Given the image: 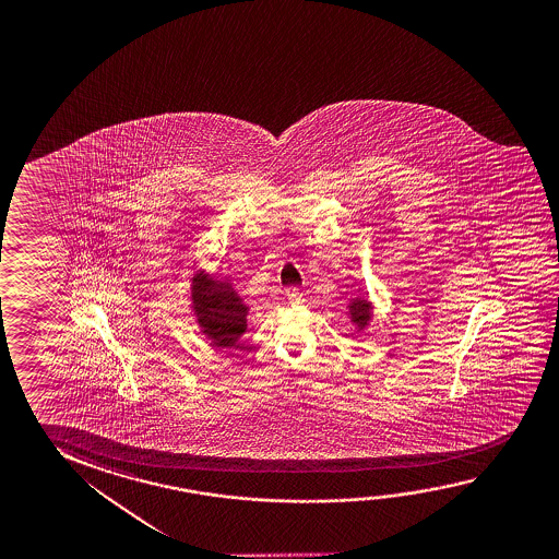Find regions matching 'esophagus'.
Returning <instances> with one entry per match:
<instances>
[{"mask_svg":"<svg viewBox=\"0 0 559 559\" xmlns=\"http://www.w3.org/2000/svg\"><path fill=\"white\" fill-rule=\"evenodd\" d=\"M286 298H288V302L290 304H302L304 302V296L298 288H288L286 290Z\"/></svg>","mask_w":559,"mask_h":559,"instance_id":"obj_1","label":"esophagus"}]
</instances>
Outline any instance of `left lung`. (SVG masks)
Listing matches in <instances>:
<instances>
[{
    "instance_id": "obj_1",
    "label": "left lung",
    "mask_w": 559,
    "mask_h": 559,
    "mask_svg": "<svg viewBox=\"0 0 559 559\" xmlns=\"http://www.w3.org/2000/svg\"><path fill=\"white\" fill-rule=\"evenodd\" d=\"M350 313H353V321H355L357 325H360V328H365V325H367L368 318H370V304H350Z\"/></svg>"
}]
</instances>
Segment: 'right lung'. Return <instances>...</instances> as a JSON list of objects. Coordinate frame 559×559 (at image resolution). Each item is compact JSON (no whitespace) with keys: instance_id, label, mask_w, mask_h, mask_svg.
Segmentation results:
<instances>
[{"instance_id":"obj_1","label":"right lung","mask_w":559,"mask_h":559,"mask_svg":"<svg viewBox=\"0 0 559 559\" xmlns=\"http://www.w3.org/2000/svg\"><path fill=\"white\" fill-rule=\"evenodd\" d=\"M192 283V302L202 331L216 347H231L246 331L248 306L239 300L229 283H214L204 275Z\"/></svg>"}]
</instances>
